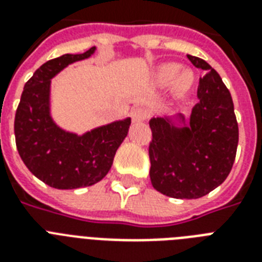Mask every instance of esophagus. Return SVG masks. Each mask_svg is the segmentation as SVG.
I'll return each mask as SVG.
<instances>
[{"instance_id": "esophagus-1", "label": "esophagus", "mask_w": 262, "mask_h": 262, "mask_svg": "<svg viewBox=\"0 0 262 262\" xmlns=\"http://www.w3.org/2000/svg\"><path fill=\"white\" fill-rule=\"evenodd\" d=\"M147 110L143 108V107H136L132 111V119H133V122H141L144 119H147Z\"/></svg>"}]
</instances>
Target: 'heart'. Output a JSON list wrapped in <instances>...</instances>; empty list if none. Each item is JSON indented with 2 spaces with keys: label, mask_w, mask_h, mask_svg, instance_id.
<instances>
[{
  "label": "heart",
  "mask_w": 262,
  "mask_h": 262,
  "mask_svg": "<svg viewBox=\"0 0 262 262\" xmlns=\"http://www.w3.org/2000/svg\"><path fill=\"white\" fill-rule=\"evenodd\" d=\"M178 63H164L156 73V80L162 87L174 85L177 94H185L193 85V73L190 71H183Z\"/></svg>",
  "instance_id": "1"
}]
</instances>
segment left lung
Segmentation results:
<instances>
[{"label": "left lung", "instance_id": "left-lung-1", "mask_svg": "<svg viewBox=\"0 0 262 262\" xmlns=\"http://www.w3.org/2000/svg\"><path fill=\"white\" fill-rule=\"evenodd\" d=\"M200 77L189 127H175L167 119L152 118V186L174 199H200L222 185L231 171L238 147V122L230 91L219 73L204 59L187 55ZM182 119V115H179Z\"/></svg>", "mask_w": 262, "mask_h": 262}]
</instances>
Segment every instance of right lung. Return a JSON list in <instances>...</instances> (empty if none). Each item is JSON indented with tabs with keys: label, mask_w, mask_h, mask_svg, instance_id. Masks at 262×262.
<instances>
[{
	"label": "right lung",
	"mask_w": 262,
	"mask_h": 262,
	"mask_svg": "<svg viewBox=\"0 0 262 262\" xmlns=\"http://www.w3.org/2000/svg\"><path fill=\"white\" fill-rule=\"evenodd\" d=\"M63 54L36 69L24 85L14 115V137L18 155L32 174L55 189L91 186L106 177L115 152L127 136L130 118L98 127L83 136L59 129L50 118V79L69 63L88 58Z\"/></svg>",
	"instance_id": "obj_1"
}]
</instances>
